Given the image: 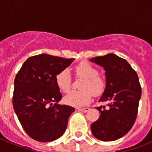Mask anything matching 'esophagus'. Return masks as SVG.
Segmentation results:
<instances>
[{
  "label": "esophagus",
  "instance_id": "esophagus-1",
  "mask_svg": "<svg viewBox=\"0 0 152 152\" xmlns=\"http://www.w3.org/2000/svg\"><path fill=\"white\" fill-rule=\"evenodd\" d=\"M79 110L81 111V112H83V113H87L88 111L90 110V108H88V107H84V108L79 109Z\"/></svg>",
  "mask_w": 152,
  "mask_h": 152
}]
</instances>
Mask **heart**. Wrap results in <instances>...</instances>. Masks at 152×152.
I'll list each match as a JSON object with an SVG mask.
<instances>
[{"mask_svg":"<svg viewBox=\"0 0 152 152\" xmlns=\"http://www.w3.org/2000/svg\"><path fill=\"white\" fill-rule=\"evenodd\" d=\"M75 71L77 76L84 77L80 85L82 90L70 91L64 97V102L71 107H81L88 105L91 101L92 92L95 95H99L103 92L105 88V80L98 75V70L88 61L79 63L75 68ZM56 82L60 91L68 92L72 82L69 71L64 69L58 73Z\"/></svg>","mask_w":152,"mask_h":152,"instance_id":"b5f03b06","label":"heart"}]
</instances>
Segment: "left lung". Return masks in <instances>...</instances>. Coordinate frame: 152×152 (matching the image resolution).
<instances>
[{
  "mask_svg": "<svg viewBox=\"0 0 152 152\" xmlns=\"http://www.w3.org/2000/svg\"><path fill=\"white\" fill-rule=\"evenodd\" d=\"M90 61L105 71L106 87L99 102L107 103L96 107L100 116L91 124V132L103 142L117 140L131 129L136 119L142 95L139 77L128 61L113 53Z\"/></svg>",
  "mask_w": 152,
  "mask_h": 152,
  "instance_id": "obj_1",
  "label": "left lung"
}]
</instances>
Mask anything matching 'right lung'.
Listing matches in <instances>:
<instances>
[{
    "instance_id": "obj_1",
    "label": "right lung",
    "mask_w": 152,
    "mask_h": 152,
    "mask_svg": "<svg viewBox=\"0 0 152 152\" xmlns=\"http://www.w3.org/2000/svg\"><path fill=\"white\" fill-rule=\"evenodd\" d=\"M74 60L39 54L26 59L17 74L13 107L23 129L34 140L52 142L66 130L75 109L58 103L62 95L56 77Z\"/></svg>"
}]
</instances>
